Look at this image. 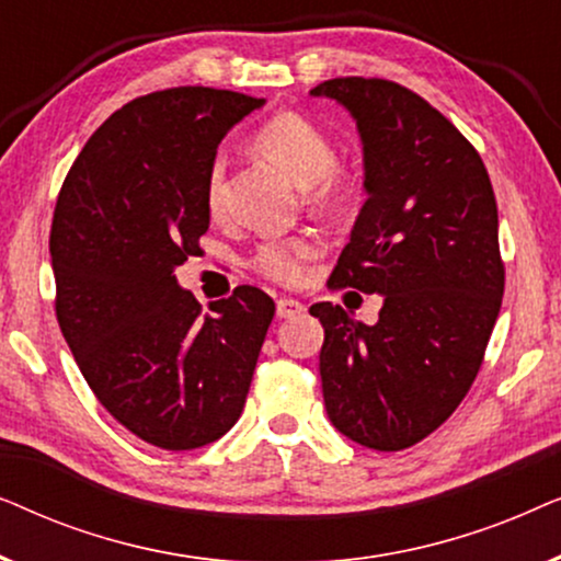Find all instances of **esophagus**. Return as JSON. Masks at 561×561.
<instances>
[{"mask_svg": "<svg viewBox=\"0 0 561 561\" xmlns=\"http://www.w3.org/2000/svg\"><path fill=\"white\" fill-rule=\"evenodd\" d=\"M306 306L301 301H296V298H278L275 301V313H278V319H290V317H298V313H304Z\"/></svg>", "mask_w": 561, "mask_h": 561, "instance_id": "esophagus-1", "label": "esophagus"}]
</instances>
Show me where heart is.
Returning a JSON list of instances; mask_svg holds the SVG:
<instances>
[{
	"label": "heart",
	"instance_id": "obj_1",
	"mask_svg": "<svg viewBox=\"0 0 561 561\" xmlns=\"http://www.w3.org/2000/svg\"><path fill=\"white\" fill-rule=\"evenodd\" d=\"M252 148L306 186V196L327 214H347L359 198V181L336 163L334 142L324 129L296 112H278L252 135ZM227 160L217 152L209 160L204 181L206 209L219 217L225 209ZM321 255V242L313 234H294L265 240L252 255V267L267 280L294 286L306 275V263Z\"/></svg>",
	"mask_w": 561,
	"mask_h": 561
}]
</instances>
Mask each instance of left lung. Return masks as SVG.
<instances>
[{"instance_id": "8db88e82", "label": "left lung", "mask_w": 561, "mask_h": 561, "mask_svg": "<svg viewBox=\"0 0 561 561\" xmlns=\"http://www.w3.org/2000/svg\"><path fill=\"white\" fill-rule=\"evenodd\" d=\"M311 94L347 106L365 148L367 202L327 286L382 296L373 327L311 306L327 413L352 442L401 451L457 411L485 359L505 288L493 183L472 142L401 83L344 76Z\"/></svg>"}]
</instances>
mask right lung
<instances>
[{
  "mask_svg": "<svg viewBox=\"0 0 561 561\" xmlns=\"http://www.w3.org/2000/svg\"><path fill=\"white\" fill-rule=\"evenodd\" d=\"M263 99L209 87L137 96L89 137L50 227L56 317L96 401L142 442L204 447L240 419L275 304L255 286L206 313L173 271L202 252L217 145Z\"/></svg>",
  "mask_w": 561,
  "mask_h": 561,
  "instance_id": "right-lung-1",
  "label": "right lung"
}]
</instances>
